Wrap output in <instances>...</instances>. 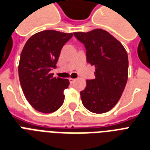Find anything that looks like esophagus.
Returning a JSON list of instances; mask_svg holds the SVG:
<instances>
[{"instance_id":"34e87169","label":"esophagus","mask_w":150,"mask_h":150,"mask_svg":"<svg viewBox=\"0 0 150 150\" xmlns=\"http://www.w3.org/2000/svg\"><path fill=\"white\" fill-rule=\"evenodd\" d=\"M75 80H76L75 79H71V78H70V79H69V81H70V82H71V83H73V82H74Z\"/></svg>"}]
</instances>
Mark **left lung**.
<instances>
[{"label":"left lung","instance_id":"obj_1","mask_svg":"<svg viewBox=\"0 0 150 150\" xmlns=\"http://www.w3.org/2000/svg\"><path fill=\"white\" fill-rule=\"evenodd\" d=\"M74 35L86 47L88 63L96 68V78L87 80L86 88L80 92L82 104L92 112H106L119 102L127 82V52L103 29L75 32Z\"/></svg>","mask_w":150,"mask_h":150}]
</instances>
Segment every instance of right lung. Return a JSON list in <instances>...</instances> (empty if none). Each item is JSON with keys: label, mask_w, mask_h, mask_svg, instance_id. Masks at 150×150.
<instances>
[{"label": "right lung", "mask_w": 150, "mask_h": 150, "mask_svg": "<svg viewBox=\"0 0 150 150\" xmlns=\"http://www.w3.org/2000/svg\"><path fill=\"white\" fill-rule=\"evenodd\" d=\"M72 33L46 30L33 35L24 46L18 64V75L24 96L31 106L40 112L51 113L64 103V90L69 79L54 77L63 45Z\"/></svg>", "instance_id": "1"}]
</instances>
